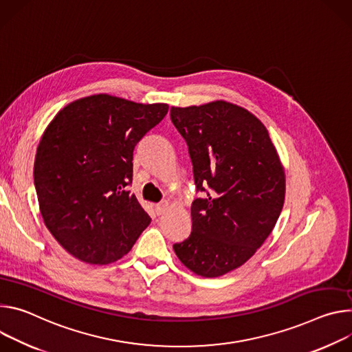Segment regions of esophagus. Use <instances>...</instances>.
Masks as SVG:
<instances>
[{
	"label": "esophagus",
	"mask_w": 352,
	"mask_h": 352,
	"mask_svg": "<svg viewBox=\"0 0 352 352\" xmlns=\"http://www.w3.org/2000/svg\"><path fill=\"white\" fill-rule=\"evenodd\" d=\"M169 208V203L168 201H162V203H158L155 206V212L158 215H164Z\"/></svg>",
	"instance_id": "34e87169"
}]
</instances>
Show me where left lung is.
Instances as JSON below:
<instances>
[{
  "instance_id": "left-lung-1",
  "label": "left lung",
  "mask_w": 352,
  "mask_h": 352,
  "mask_svg": "<svg viewBox=\"0 0 352 352\" xmlns=\"http://www.w3.org/2000/svg\"><path fill=\"white\" fill-rule=\"evenodd\" d=\"M197 191L191 233L173 249L197 276L214 278L245 264L281 214L285 173L267 129L248 110L222 100L172 107Z\"/></svg>"
}]
</instances>
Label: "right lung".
Returning <instances> with one entry per match:
<instances>
[{
    "label": "right lung",
    "mask_w": 352,
    "mask_h": 352,
    "mask_svg": "<svg viewBox=\"0 0 352 352\" xmlns=\"http://www.w3.org/2000/svg\"><path fill=\"white\" fill-rule=\"evenodd\" d=\"M168 109L94 95L65 106L47 126L34 158V188L45 225L74 257L113 263L149 225L127 186L135 145Z\"/></svg>",
    "instance_id": "right-lung-1"
}]
</instances>
